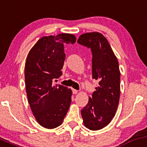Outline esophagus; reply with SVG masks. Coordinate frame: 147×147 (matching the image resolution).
I'll return each instance as SVG.
<instances>
[{"instance_id": "esophagus-1", "label": "esophagus", "mask_w": 147, "mask_h": 147, "mask_svg": "<svg viewBox=\"0 0 147 147\" xmlns=\"http://www.w3.org/2000/svg\"><path fill=\"white\" fill-rule=\"evenodd\" d=\"M72 92H73L74 94H77L78 93V90L75 89H72Z\"/></svg>"}]
</instances>
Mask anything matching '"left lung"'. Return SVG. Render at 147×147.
I'll use <instances>...</instances> for the list:
<instances>
[{
    "instance_id": "8db88e82",
    "label": "left lung",
    "mask_w": 147,
    "mask_h": 147,
    "mask_svg": "<svg viewBox=\"0 0 147 147\" xmlns=\"http://www.w3.org/2000/svg\"><path fill=\"white\" fill-rule=\"evenodd\" d=\"M77 42L91 49L92 78L99 86L81 110L83 123L91 130L106 127L114 117L120 99L121 73L118 61L108 40L98 32L80 36Z\"/></svg>"
}]
</instances>
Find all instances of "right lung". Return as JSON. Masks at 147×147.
<instances>
[{"mask_svg":"<svg viewBox=\"0 0 147 147\" xmlns=\"http://www.w3.org/2000/svg\"><path fill=\"white\" fill-rule=\"evenodd\" d=\"M76 40L70 34L44 36L26 57L24 76L28 102L37 122L45 128L60 125L70 107L71 90L53 82L62 74L64 45L75 43Z\"/></svg>","mask_w":147,"mask_h":147,"instance_id":"right-lung-1","label":"right lung"}]
</instances>
